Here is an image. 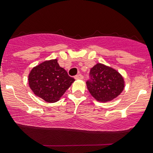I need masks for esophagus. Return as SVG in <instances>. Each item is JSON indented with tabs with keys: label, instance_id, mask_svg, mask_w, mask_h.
Listing matches in <instances>:
<instances>
[{
	"label": "esophagus",
	"instance_id": "obj_1",
	"mask_svg": "<svg viewBox=\"0 0 153 153\" xmlns=\"http://www.w3.org/2000/svg\"><path fill=\"white\" fill-rule=\"evenodd\" d=\"M75 79H83V75L81 74H78L75 76Z\"/></svg>",
	"mask_w": 153,
	"mask_h": 153
}]
</instances>
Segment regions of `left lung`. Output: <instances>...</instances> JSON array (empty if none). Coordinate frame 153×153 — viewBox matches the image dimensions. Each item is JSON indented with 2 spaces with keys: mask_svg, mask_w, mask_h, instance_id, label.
<instances>
[{
  "mask_svg": "<svg viewBox=\"0 0 153 153\" xmlns=\"http://www.w3.org/2000/svg\"><path fill=\"white\" fill-rule=\"evenodd\" d=\"M90 94L97 101H111L122 92L124 79L113 68L98 63L91 69L86 81Z\"/></svg>",
  "mask_w": 153,
  "mask_h": 153,
  "instance_id": "8db88e82",
  "label": "left lung"
}]
</instances>
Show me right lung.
<instances>
[{
  "mask_svg": "<svg viewBox=\"0 0 153 153\" xmlns=\"http://www.w3.org/2000/svg\"><path fill=\"white\" fill-rule=\"evenodd\" d=\"M74 80L56 59L34 67L29 75V86L34 94L50 103L58 101Z\"/></svg>",
  "mask_w": 153,
  "mask_h": 153,
  "instance_id": "add662e5",
  "label": "right lung"
}]
</instances>
